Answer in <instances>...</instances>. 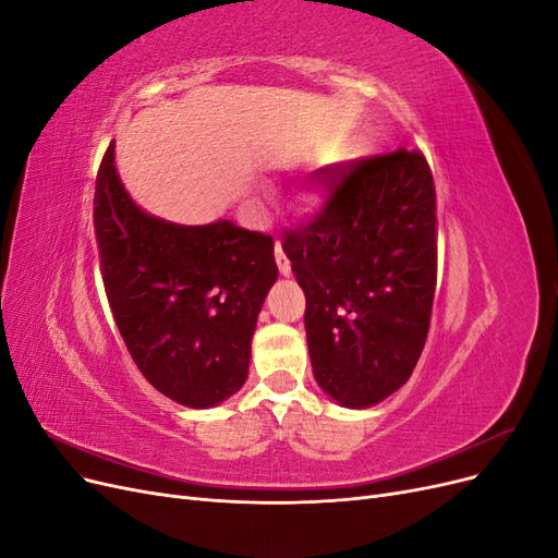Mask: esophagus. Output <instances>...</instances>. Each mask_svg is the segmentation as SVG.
<instances>
[{"label": "esophagus", "mask_w": 558, "mask_h": 558, "mask_svg": "<svg viewBox=\"0 0 558 558\" xmlns=\"http://www.w3.org/2000/svg\"><path fill=\"white\" fill-rule=\"evenodd\" d=\"M275 258H277L279 272H281L283 277H289V275H291V263H289V258H286V253H283V248H281L279 242H277V246H275Z\"/></svg>", "instance_id": "1"}]
</instances>
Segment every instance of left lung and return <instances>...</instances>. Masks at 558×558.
Returning <instances> with one entry per match:
<instances>
[{
    "label": "left lung",
    "mask_w": 558,
    "mask_h": 558,
    "mask_svg": "<svg viewBox=\"0 0 558 558\" xmlns=\"http://www.w3.org/2000/svg\"><path fill=\"white\" fill-rule=\"evenodd\" d=\"M324 209L283 238L305 291L316 384L349 410L381 402L424 351L437 281L435 183L421 150L330 165Z\"/></svg>",
    "instance_id": "left-lung-1"
}]
</instances>
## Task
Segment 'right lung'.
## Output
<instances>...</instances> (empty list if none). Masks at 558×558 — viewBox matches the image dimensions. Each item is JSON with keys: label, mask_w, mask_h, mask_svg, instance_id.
I'll return each instance as SVG.
<instances>
[{"label": "right lung", "mask_w": 558, "mask_h": 558, "mask_svg": "<svg viewBox=\"0 0 558 558\" xmlns=\"http://www.w3.org/2000/svg\"><path fill=\"white\" fill-rule=\"evenodd\" d=\"M107 148L95 183V238L109 305L150 386L193 410L238 393L251 337L277 281L275 240L232 221L179 226L134 205Z\"/></svg>", "instance_id": "obj_1"}]
</instances>
